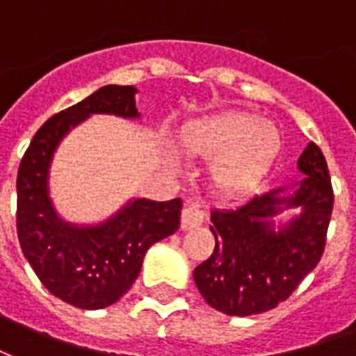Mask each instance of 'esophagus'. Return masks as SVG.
Segmentation results:
<instances>
[{
  "mask_svg": "<svg viewBox=\"0 0 356 356\" xmlns=\"http://www.w3.org/2000/svg\"><path fill=\"white\" fill-rule=\"evenodd\" d=\"M180 221L181 231H189V229H195V227H199L204 221V212L197 204H193V202H188L184 207V210H181Z\"/></svg>",
  "mask_w": 356,
  "mask_h": 356,
  "instance_id": "obj_1",
  "label": "esophagus"
}]
</instances>
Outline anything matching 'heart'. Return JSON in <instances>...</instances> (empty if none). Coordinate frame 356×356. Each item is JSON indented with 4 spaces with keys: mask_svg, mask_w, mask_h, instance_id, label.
<instances>
[{
    "mask_svg": "<svg viewBox=\"0 0 356 356\" xmlns=\"http://www.w3.org/2000/svg\"><path fill=\"white\" fill-rule=\"evenodd\" d=\"M176 144L188 156L213 157V184L229 193H242L270 168L280 152V133L253 114L223 112L181 125Z\"/></svg>",
    "mask_w": 356,
    "mask_h": 356,
    "instance_id": "heart-1",
    "label": "heart"
}]
</instances>
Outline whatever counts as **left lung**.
Listing matches in <instances>:
<instances>
[{
	"label": "left lung",
	"instance_id": "1",
	"mask_svg": "<svg viewBox=\"0 0 356 356\" xmlns=\"http://www.w3.org/2000/svg\"><path fill=\"white\" fill-rule=\"evenodd\" d=\"M308 176L291 197L255 195L238 208L210 213L216 248L193 272L202 298L221 314L255 315L287 300L317 266L327 244L334 191L327 159L309 143L298 159ZM302 213L276 233L269 218L282 207Z\"/></svg>",
	"mask_w": 356,
	"mask_h": 356
}]
</instances>
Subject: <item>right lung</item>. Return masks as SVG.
<instances>
[{"mask_svg":"<svg viewBox=\"0 0 356 356\" xmlns=\"http://www.w3.org/2000/svg\"><path fill=\"white\" fill-rule=\"evenodd\" d=\"M133 86H103L39 127L16 176V232L24 257L50 293L82 309H101L129 291L152 244L180 227L181 200L137 199L95 227H73L48 199V167L67 131L90 114L137 118Z\"/></svg>","mask_w":356,"mask_h":356,"instance_id":"1","label":"right lung"}]
</instances>
